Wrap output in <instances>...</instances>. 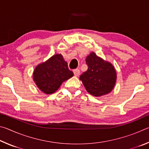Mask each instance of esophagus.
Instances as JSON below:
<instances>
[{
	"mask_svg": "<svg viewBox=\"0 0 149 149\" xmlns=\"http://www.w3.org/2000/svg\"><path fill=\"white\" fill-rule=\"evenodd\" d=\"M73 72H74V75H75V76H79L80 75V70L79 69H75Z\"/></svg>",
	"mask_w": 149,
	"mask_h": 149,
	"instance_id": "esophagus-1",
	"label": "esophagus"
}]
</instances>
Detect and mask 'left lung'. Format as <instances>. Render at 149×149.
Instances as JSON below:
<instances>
[{"mask_svg":"<svg viewBox=\"0 0 149 149\" xmlns=\"http://www.w3.org/2000/svg\"><path fill=\"white\" fill-rule=\"evenodd\" d=\"M85 62L88 69L80 75L79 79L87 91L95 97L109 93L116 81V72L114 66L93 52L87 56Z\"/></svg>","mask_w":149,"mask_h":149,"instance_id":"8db88e82","label":"left lung"}]
</instances>
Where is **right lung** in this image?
<instances>
[{"label": "right lung", "mask_w": 149, "mask_h": 149, "mask_svg": "<svg viewBox=\"0 0 149 149\" xmlns=\"http://www.w3.org/2000/svg\"><path fill=\"white\" fill-rule=\"evenodd\" d=\"M74 73L68 68V63L61 54H55L35 68L33 80L40 90L52 94L58 89L64 81L70 79Z\"/></svg>", "instance_id": "add662e5"}]
</instances>
